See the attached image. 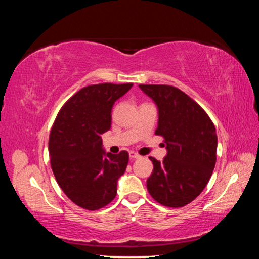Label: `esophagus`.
<instances>
[{"mask_svg":"<svg viewBox=\"0 0 259 259\" xmlns=\"http://www.w3.org/2000/svg\"><path fill=\"white\" fill-rule=\"evenodd\" d=\"M129 155H130L131 160H137V159H140V157H142L138 154V153H136V152H130Z\"/></svg>","mask_w":259,"mask_h":259,"instance_id":"esophagus-1","label":"esophagus"}]
</instances>
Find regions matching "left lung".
Masks as SVG:
<instances>
[{"label": "left lung", "instance_id": "8db88e82", "mask_svg": "<svg viewBox=\"0 0 259 259\" xmlns=\"http://www.w3.org/2000/svg\"><path fill=\"white\" fill-rule=\"evenodd\" d=\"M159 111L155 135L164 138L163 161L150 157L153 172L147 191L156 202L181 208L198 198L207 186L216 164L217 134L200 105L178 88L139 84Z\"/></svg>", "mask_w": 259, "mask_h": 259}]
</instances>
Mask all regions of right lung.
Segmentation results:
<instances>
[{"mask_svg":"<svg viewBox=\"0 0 259 259\" xmlns=\"http://www.w3.org/2000/svg\"><path fill=\"white\" fill-rule=\"evenodd\" d=\"M133 83L82 88L57 115L49 137L51 169L61 190L78 207L98 210L116 196L129 153H105L100 135L111 129L112 107Z\"/></svg>","mask_w":259,"mask_h":259,"instance_id":"1","label":"right lung"}]
</instances>
